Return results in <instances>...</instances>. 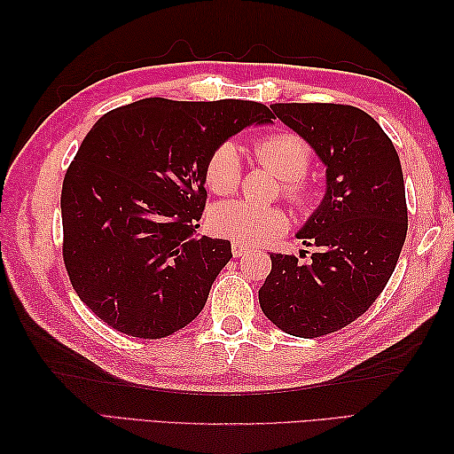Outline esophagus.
<instances>
[{
	"instance_id": "34e87169",
	"label": "esophagus",
	"mask_w": 454,
	"mask_h": 454,
	"mask_svg": "<svg viewBox=\"0 0 454 454\" xmlns=\"http://www.w3.org/2000/svg\"><path fill=\"white\" fill-rule=\"evenodd\" d=\"M247 252V246L239 244V242H232V255L234 257H242Z\"/></svg>"
}]
</instances>
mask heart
<instances>
[{
	"label": "heart",
	"mask_w": 454,
	"mask_h": 454,
	"mask_svg": "<svg viewBox=\"0 0 454 454\" xmlns=\"http://www.w3.org/2000/svg\"><path fill=\"white\" fill-rule=\"evenodd\" d=\"M255 153L259 161L285 179L283 191L286 199L298 208H306L310 202V191L301 177L310 161L308 144L298 134L275 132L257 140ZM239 177H242V153L234 142H222L207 160V187L216 195H230L238 189ZM210 226L218 236L230 238L234 242L262 246L285 232L288 218L285 210L278 207H262L247 200H226L212 207Z\"/></svg>",
	"instance_id": "heart-1"
}]
</instances>
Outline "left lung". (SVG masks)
I'll return each mask as SVG.
<instances>
[{
	"mask_svg": "<svg viewBox=\"0 0 454 454\" xmlns=\"http://www.w3.org/2000/svg\"><path fill=\"white\" fill-rule=\"evenodd\" d=\"M277 119L325 166V192L296 238L312 262L271 255L263 314L294 337L341 330L369 310L396 269L408 232L406 189L392 140L371 114L333 103H277Z\"/></svg>",
	"mask_w": 454,
	"mask_h": 454,
	"instance_id": "left-lung-1",
	"label": "left lung"
}]
</instances>
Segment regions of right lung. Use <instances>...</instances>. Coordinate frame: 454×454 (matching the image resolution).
Segmentation results:
<instances>
[{"label":"right lung","instance_id":"add662e5","mask_svg":"<svg viewBox=\"0 0 454 454\" xmlns=\"http://www.w3.org/2000/svg\"><path fill=\"white\" fill-rule=\"evenodd\" d=\"M254 101L140 99L93 124L62 185L64 263L74 291L121 333L160 340L195 320L230 257L197 236L216 146L273 122Z\"/></svg>","mask_w":454,"mask_h":454}]
</instances>
